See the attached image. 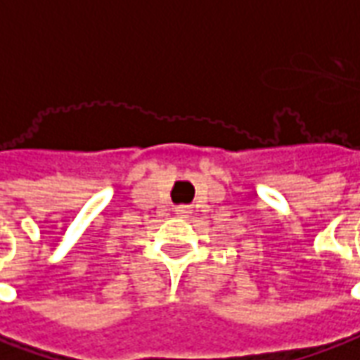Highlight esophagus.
Here are the masks:
<instances>
[{"label": "esophagus", "mask_w": 360, "mask_h": 360, "mask_svg": "<svg viewBox=\"0 0 360 360\" xmlns=\"http://www.w3.org/2000/svg\"><path fill=\"white\" fill-rule=\"evenodd\" d=\"M175 212H177V217H181V219H187V217L191 214V207L189 205H179Z\"/></svg>", "instance_id": "1"}]
</instances>
